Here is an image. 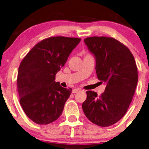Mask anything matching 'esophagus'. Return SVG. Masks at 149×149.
<instances>
[{
  "instance_id": "esophagus-1",
  "label": "esophagus",
  "mask_w": 149,
  "mask_h": 149,
  "mask_svg": "<svg viewBox=\"0 0 149 149\" xmlns=\"http://www.w3.org/2000/svg\"><path fill=\"white\" fill-rule=\"evenodd\" d=\"M80 91H81V89H80L79 88H75V89H73V90H72V93H78V92H79Z\"/></svg>"
}]
</instances>
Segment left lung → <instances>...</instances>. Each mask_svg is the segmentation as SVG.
I'll return each instance as SVG.
<instances>
[{"mask_svg": "<svg viewBox=\"0 0 149 149\" xmlns=\"http://www.w3.org/2000/svg\"><path fill=\"white\" fill-rule=\"evenodd\" d=\"M84 42L95 58L97 78L106 87L100 96L86 91L82 108L94 124L111 126L124 116L133 100L138 81L135 60L129 49L113 38L88 37Z\"/></svg>", "mask_w": 149, "mask_h": 149, "instance_id": "obj_1", "label": "left lung"}]
</instances>
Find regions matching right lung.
I'll return each instance as SVG.
<instances>
[{"label": "right lung", "instance_id": "add662e5", "mask_svg": "<svg viewBox=\"0 0 149 149\" xmlns=\"http://www.w3.org/2000/svg\"><path fill=\"white\" fill-rule=\"evenodd\" d=\"M80 41L77 38H48L38 43L21 62L17 77L20 103L36 124L51 123L62 115L72 89L56 82V74Z\"/></svg>", "mask_w": 149, "mask_h": 149}]
</instances>
